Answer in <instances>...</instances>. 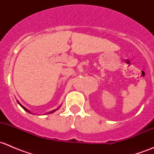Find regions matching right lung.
I'll list each match as a JSON object with an SVG mask.
<instances>
[{"instance_id": "add662e5", "label": "right lung", "mask_w": 154, "mask_h": 154, "mask_svg": "<svg viewBox=\"0 0 154 154\" xmlns=\"http://www.w3.org/2000/svg\"><path fill=\"white\" fill-rule=\"evenodd\" d=\"M17 101H18V100H17ZM18 104H19V105H20V106H21V107H22V108H23V109H24V110H25V111L28 112H29V113H31V112H29L28 109H26V108H25V107H24V106H22V105H21V103H19V102H18ZM58 109H59V108L53 110V111H51V112H48V114H50V113H52V112H54L57 111V110H58Z\"/></svg>"}]
</instances>
